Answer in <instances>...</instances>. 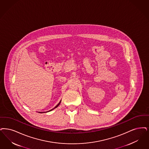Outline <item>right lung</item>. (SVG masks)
Masks as SVG:
<instances>
[{
  "instance_id": "obj_1",
  "label": "right lung",
  "mask_w": 149,
  "mask_h": 149,
  "mask_svg": "<svg viewBox=\"0 0 149 149\" xmlns=\"http://www.w3.org/2000/svg\"><path fill=\"white\" fill-rule=\"evenodd\" d=\"M60 103V102H59V104H58V105H56V107H54V109H52V110H53V109H55V108H56V107H58V106H59V105Z\"/></svg>"
}]
</instances>
